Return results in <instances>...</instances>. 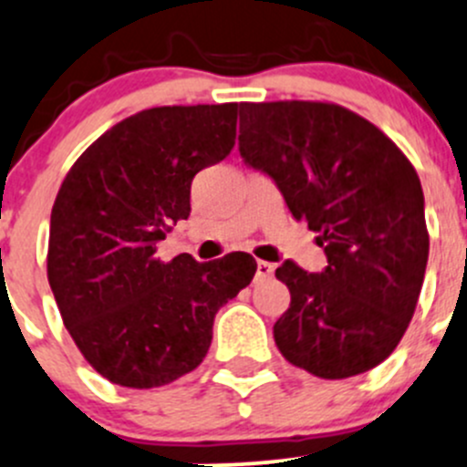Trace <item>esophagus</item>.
I'll use <instances>...</instances> for the list:
<instances>
[{
	"label": "esophagus",
	"mask_w": 467,
	"mask_h": 467,
	"mask_svg": "<svg viewBox=\"0 0 467 467\" xmlns=\"http://www.w3.org/2000/svg\"><path fill=\"white\" fill-rule=\"evenodd\" d=\"M274 274V265L267 261H258L256 263V278H269Z\"/></svg>",
	"instance_id": "obj_1"
}]
</instances>
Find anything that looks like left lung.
<instances>
[{
	"mask_svg": "<svg viewBox=\"0 0 467 467\" xmlns=\"http://www.w3.org/2000/svg\"><path fill=\"white\" fill-rule=\"evenodd\" d=\"M238 150L306 220L328 265L276 269L292 304L274 341L324 379L368 371L393 353L425 278L430 235L416 171L384 132L333 103H240Z\"/></svg>",
	"mask_w": 467,
	"mask_h": 467,
	"instance_id": "left-lung-1",
	"label": "left lung"
}]
</instances>
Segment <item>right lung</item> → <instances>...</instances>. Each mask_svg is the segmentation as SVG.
<instances>
[{
  "label": "right lung",
  "instance_id": "1",
  "mask_svg": "<svg viewBox=\"0 0 467 467\" xmlns=\"http://www.w3.org/2000/svg\"><path fill=\"white\" fill-rule=\"evenodd\" d=\"M238 103L172 105L128 117L96 139L51 211L47 274L62 321L105 379L152 389L200 367L218 310L252 283L256 261L157 258L191 213V182L235 143Z\"/></svg>",
  "mask_w": 467,
  "mask_h": 467
}]
</instances>
